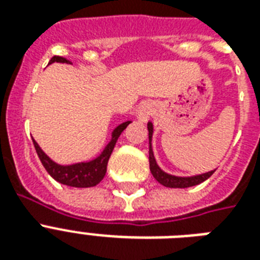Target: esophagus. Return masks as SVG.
<instances>
[{
	"instance_id": "esophagus-1",
	"label": "esophagus",
	"mask_w": 260,
	"mask_h": 260,
	"mask_svg": "<svg viewBox=\"0 0 260 260\" xmlns=\"http://www.w3.org/2000/svg\"><path fill=\"white\" fill-rule=\"evenodd\" d=\"M151 114H152V105H151L150 102H143V104L139 105L138 117L140 118L142 121H146Z\"/></svg>"
}]
</instances>
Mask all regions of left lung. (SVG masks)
Instances as JSON below:
<instances>
[{"label": "left lung", "mask_w": 260, "mask_h": 260, "mask_svg": "<svg viewBox=\"0 0 260 260\" xmlns=\"http://www.w3.org/2000/svg\"><path fill=\"white\" fill-rule=\"evenodd\" d=\"M148 128V139H150V170L151 174L154 175V178L160 183V185L166 186V187H175V189H183V187H190V186H196L201 182L206 181L208 178L214 173L209 171V173L200 174V175H194V177H175V175H170V174L165 173L160 170V167L156 165V160L154 158V152H152V147H151V140H152V132H154V126L152 122L147 124Z\"/></svg>", "instance_id": "obj_1"}]
</instances>
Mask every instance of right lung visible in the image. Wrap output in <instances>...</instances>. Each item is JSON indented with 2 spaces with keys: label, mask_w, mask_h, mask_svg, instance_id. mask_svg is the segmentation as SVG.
<instances>
[{
  "label": "right lung",
  "mask_w": 260,
  "mask_h": 260,
  "mask_svg": "<svg viewBox=\"0 0 260 260\" xmlns=\"http://www.w3.org/2000/svg\"><path fill=\"white\" fill-rule=\"evenodd\" d=\"M54 62L70 63V60H67L66 58H62V56H52L50 63ZM129 124L131 121H125L120 124L112 132V140L108 143V146L104 148L100 156H97L93 160H90V162L75 163V165H70V166H62V165H58L54 160H51L43 152L42 148L39 147V144L35 140L34 146L42 165L44 166L47 173L50 174L55 181H58L59 183H63V185L73 186V187H93V186L98 185L102 181V178L105 177L108 160H109L110 154H112V151H113L114 146H116L118 136L121 135L122 131L125 129Z\"/></svg>",
  "instance_id": "add662e5"
}]
</instances>
